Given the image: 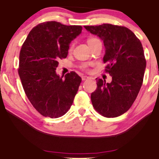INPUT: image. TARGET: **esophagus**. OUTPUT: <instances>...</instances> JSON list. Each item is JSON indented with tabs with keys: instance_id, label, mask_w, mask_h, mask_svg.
Wrapping results in <instances>:
<instances>
[{
	"instance_id": "34e87169",
	"label": "esophagus",
	"mask_w": 159,
	"mask_h": 159,
	"mask_svg": "<svg viewBox=\"0 0 159 159\" xmlns=\"http://www.w3.org/2000/svg\"><path fill=\"white\" fill-rule=\"evenodd\" d=\"M89 77H88V76H86V75H84V76H82V81H86V80H88V79H89Z\"/></svg>"
}]
</instances>
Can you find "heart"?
Instances as JSON below:
<instances>
[{
	"label": "heart",
	"instance_id": "obj_1",
	"mask_svg": "<svg viewBox=\"0 0 159 159\" xmlns=\"http://www.w3.org/2000/svg\"><path fill=\"white\" fill-rule=\"evenodd\" d=\"M98 41H99V39H96V38H94V37H91V38H89V39H88L87 43H88V45H89H89H91L92 44L96 43V42H98ZM73 45H71L70 46L69 51L71 52L72 51H73ZM82 67H83L84 69H86V68L87 67V65H84L83 66H82Z\"/></svg>",
	"mask_w": 159,
	"mask_h": 159
}]
</instances>
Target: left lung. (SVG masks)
Listing matches in <instances>:
<instances>
[{
    "mask_svg": "<svg viewBox=\"0 0 159 159\" xmlns=\"http://www.w3.org/2000/svg\"><path fill=\"white\" fill-rule=\"evenodd\" d=\"M84 28L103 41L105 70L112 77L111 83L96 78L92 106L106 117L122 115L131 107L143 82L146 60L141 42L123 26L103 24Z\"/></svg>",
    "mask_w": 159,
    "mask_h": 159,
    "instance_id": "left-lung-1",
    "label": "left lung"
}]
</instances>
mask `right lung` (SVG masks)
I'll use <instances>...</instances> for the list:
<instances>
[{"label":"right lung","instance_id":"right-lung-1","mask_svg":"<svg viewBox=\"0 0 159 159\" xmlns=\"http://www.w3.org/2000/svg\"><path fill=\"white\" fill-rule=\"evenodd\" d=\"M81 31V25L45 22L32 29L22 46L18 73L29 101L44 116L60 117L73 103L81 78L72 71L63 78L56 70Z\"/></svg>","mask_w":159,"mask_h":159}]
</instances>
